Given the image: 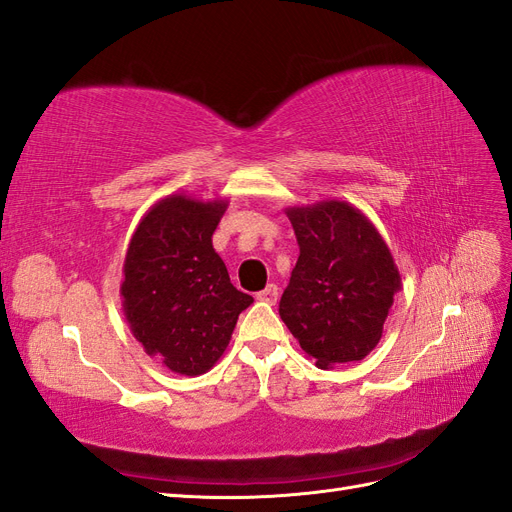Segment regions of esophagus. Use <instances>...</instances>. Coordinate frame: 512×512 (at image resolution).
Listing matches in <instances>:
<instances>
[{"instance_id":"obj_1","label":"esophagus","mask_w":512,"mask_h":512,"mask_svg":"<svg viewBox=\"0 0 512 512\" xmlns=\"http://www.w3.org/2000/svg\"><path fill=\"white\" fill-rule=\"evenodd\" d=\"M256 299L262 303L273 305L277 301V286L275 284H267V288H262L260 292H256Z\"/></svg>"}]
</instances>
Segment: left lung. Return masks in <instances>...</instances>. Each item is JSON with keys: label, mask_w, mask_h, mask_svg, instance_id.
I'll list each match as a JSON object with an SVG mask.
<instances>
[{"label": "left lung", "mask_w": 512, "mask_h": 512, "mask_svg": "<svg viewBox=\"0 0 512 512\" xmlns=\"http://www.w3.org/2000/svg\"><path fill=\"white\" fill-rule=\"evenodd\" d=\"M299 260L280 316L320 369L361 361L382 337L401 288L389 245L346 200L288 207Z\"/></svg>", "instance_id": "left-lung-1"}]
</instances>
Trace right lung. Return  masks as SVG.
Segmentation results:
<instances>
[{
  "mask_svg": "<svg viewBox=\"0 0 512 512\" xmlns=\"http://www.w3.org/2000/svg\"><path fill=\"white\" fill-rule=\"evenodd\" d=\"M226 198L170 194L138 222L123 260L121 305L149 356L181 376H200L224 354L254 299L230 284L213 232Z\"/></svg>",
  "mask_w": 512,
  "mask_h": 512,
  "instance_id": "1",
  "label": "right lung"
}]
</instances>
